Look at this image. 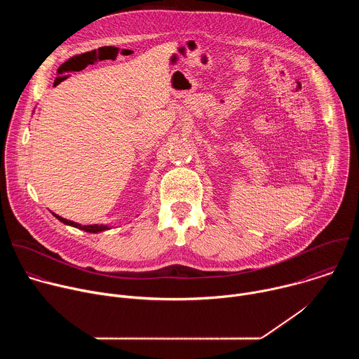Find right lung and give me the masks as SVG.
Returning a JSON list of instances; mask_svg holds the SVG:
<instances>
[{
	"label": "right lung",
	"instance_id": "1",
	"mask_svg": "<svg viewBox=\"0 0 359 359\" xmlns=\"http://www.w3.org/2000/svg\"><path fill=\"white\" fill-rule=\"evenodd\" d=\"M60 222H62L64 224H68V226H72V227H76V229H81L83 231H88V233H97V231H104V230H108V226H97V224H93V226H82V224H78L75 222H71V220H67V219H62L61 216H57L54 215Z\"/></svg>",
	"mask_w": 359,
	"mask_h": 359
}]
</instances>
